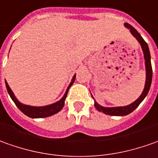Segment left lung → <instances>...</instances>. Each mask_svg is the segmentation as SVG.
Returning a JSON list of instances; mask_svg holds the SVG:
<instances>
[{"instance_id": "obj_1", "label": "left lung", "mask_w": 158, "mask_h": 158, "mask_svg": "<svg viewBox=\"0 0 158 158\" xmlns=\"http://www.w3.org/2000/svg\"><path fill=\"white\" fill-rule=\"evenodd\" d=\"M124 27L130 29V32L131 33V34L135 38L138 40V41L141 45V48H142L143 52V57H144V61H145L144 64H145V69H146L145 85H144L143 91L142 94L140 95V97L138 98L136 101H134L131 105H129V106H118V107H104V106H101L100 105H98L97 102L94 100V106L96 107V109L98 111H102L103 113H105L106 115L125 116L130 114L144 99V98L147 96V94L149 93V90L151 88V80H152V67H151V53H150L149 47H148L147 43L144 41V40L142 38V36L140 35V34L132 26H131L128 23H124Z\"/></svg>"}]
</instances>
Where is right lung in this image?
<instances>
[{
    "instance_id": "add662e5",
    "label": "right lung",
    "mask_w": 158,
    "mask_h": 158,
    "mask_svg": "<svg viewBox=\"0 0 158 158\" xmlns=\"http://www.w3.org/2000/svg\"><path fill=\"white\" fill-rule=\"evenodd\" d=\"M75 77L76 74L73 77V79L71 81L70 85H68V87L65 91V93L64 94V96L61 98L60 100L57 101L56 103H53L52 105H48V106H27L24 104H21L15 96L14 93L12 92L11 88L9 87L7 82L5 80V83H6V87H7V93L9 94V96L11 97L12 100L15 102V104L16 106L20 109L25 115H27L29 118H47V117H50V116L54 115L58 113L60 110L63 108V106L65 105V99L66 96H67V93H68V90L69 88L72 86V85L74 83L75 81Z\"/></svg>"
}]
</instances>
